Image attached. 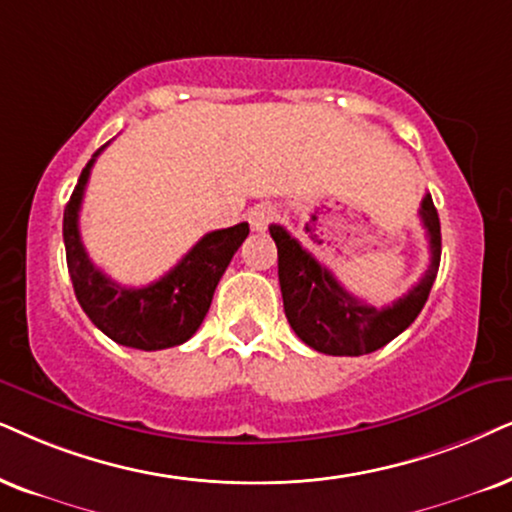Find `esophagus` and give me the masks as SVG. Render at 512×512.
Masks as SVG:
<instances>
[{
    "instance_id": "obj_1",
    "label": "esophagus",
    "mask_w": 512,
    "mask_h": 512,
    "mask_svg": "<svg viewBox=\"0 0 512 512\" xmlns=\"http://www.w3.org/2000/svg\"><path fill=\"white\" fill-rule=\"evenodd\" d=\"M274 217H276V208L269 203H260L248 210V222L252 226V231H264Z\"/></svg>"
}]
</instances>
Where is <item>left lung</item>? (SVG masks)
I'll return each mask as SVG.
<instances>
[{"instance_id":"obj_1","label":"left lung","mask_w":512,"mask_h":512,"mask_svg":"<svg viewBox=\"0 0 512 512\" xmlns=\"http://www.w3.org/2000/svg\"><path fill=\"white\" fill-rule=\"evenodd\" d=\"M418 215L428 229V271L409 293L383 309L364 304L357 295L342 288L333 271L316 262L312 252L304 250L281 224L269 226V234L278 248L283 309L290 328L304 345L331 357H361L385 347L416 321L420 309L428 302L442 257L439 215L430 193H425Z\"/></svg>"}]
</instances>
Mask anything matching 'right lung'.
<instances>
[{"mask_svg": "<svg viewBox=\"0 0 512 512\" xmlns=\"http://www.w3.org/2000/svg\"><path fill=\"white\" fill-rule=\"evenodd\" d=\"M106 146H101L82 170L63 212V243H66V260L75 297L94 326L118 345L144 349V352L177 347L200 328L219 278L248 238L250 226L248 222H241L229 229L205 234L181 257L177 267L151 286H120L94 267L80 238L84 186L89 181L96 155Z\"/></svg>", "mask_w": 512, "mask_h": 512, "instance_id": "right-lung-1", "label": "right lung"}]
</instances>
